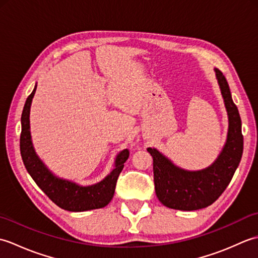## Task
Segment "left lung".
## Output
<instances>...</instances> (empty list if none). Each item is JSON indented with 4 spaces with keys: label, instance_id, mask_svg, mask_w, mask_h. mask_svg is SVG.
Segmentation results:
<instances>
[{
    "label": "left lung",
    "instance_id": "8db88e82",
    "mask_svg": "<svg viewBox=\"0 0 258 258\" xmlns=\"http://www.w3.org/2000/svg\"><path fill=\"white\" fill-rule=\"evenodd\" d=\"M215 71L217 83L228 116L227 139L222 152L210 166L200 171H187L169 160L160 151L149 147L153 157L155 193L166 207L179 211H196L212 205L226 189L243 155L242 120L225 76Z\"/></svg>",
    "mask_w": 258,
    "mask_h": 258
}]
</instances>
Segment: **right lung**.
Segmentation results:
<instances>
[{"label":"right lung","instance_id":"right-lung-1","mask_svg":"<svg viewBox=\"0 0 258 258\" xmlns=\"http://www.w3.org/2000/svg\"><path fill=\"white\" fill-rule=\"evenodd\" d=\"M36 86L35 84L34 90L26 98L21 117L20 150L26 171L48 199L65 211L86 212L105 207L113 199L118 175L122 172L124 163L130 155L128 151L123 150L118 153L115 158L114 168L98 183L83 186L56 176L42 162L33 146L30 131V111Z\"/></svg>","mask_w":258,"mask_h":258}]
</instances>
